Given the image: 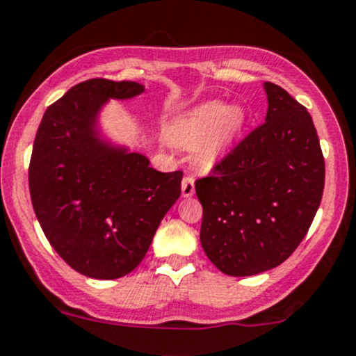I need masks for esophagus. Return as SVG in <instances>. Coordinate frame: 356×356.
I'll return each instance as SVG.
<instances>
[{
    "label": "esophagus",
    "mask_w": 356,
    "mask_h": 356,
    "mask_svg": "<svg viewBox=\"0 0 356 356\" xmlns=\"http://www.w3.org/2000/svg\"><path fill=\"white\" fill-rule=\"evenodd\" d=\"M181 191L184 198H189V196L195 195V177H193V175H186V177L182 179Z\"/></svg>",
    "instance_id": "34e87169"
}]
</instances>
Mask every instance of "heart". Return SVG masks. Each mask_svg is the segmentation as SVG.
<instances>
[{"mask_svg": "<svg viewBox=\"0 0 356 356\" xmlns=\"http://www.w3.org/2000/svg\"><path fill=\"white\" fill-rule=\"evenodd\" d=\"M246 124V113L241 106H225L220 102H210L188 115V118L175 127V139L186 146H195L207 136L215 132L217 145H225L243 131ZM208 158V153H203Z\"/></svg>", "mask_w": 356, "mask_h": 356, "instance_id": "1", "label": "heart"}]
</instances>
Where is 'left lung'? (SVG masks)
<instances>
[{
    "label": "left lung",
    "mask_w": 356,
    "mask_h": 356,
    "mask_svg": "<svg viewBox=\"0 0 356 356\" xmlns=\"http://www.w3.org/2000/svg\"><path fill=\"white\" fill-rule=\"evenodd\" d=\"M264 88V124L195 182L203 207L201 246L218 270L234 277L288 260L324 193V155L310 113L281 86Z\"/></svg>",
    "instance_id": "1"
}]
</instances>
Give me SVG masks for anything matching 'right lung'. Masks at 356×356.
Instances as JSON below:
<instances>
[{
    "instance_id": "obj_1",
    "label": "right lung",
    "mask_w": 356,
    "mask_h": 356,
    "mask_svg": "<svg viewBox=\"0 0 356 356\" xmlns=\"http://www.w3.org/2000/svg\"><path fill=\"white\" fill-rule=\"evenodd\" d=\"M145 86L89 79L48 106L29 165L35 217L56 253L79 274L118 279L134 270L181 196L182 172H158L141 153L105 141L98 115L108 99Z\"/></svg>"
}]
</instances>
